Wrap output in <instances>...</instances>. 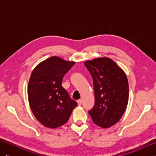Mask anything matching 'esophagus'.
<instances>
[{
  "instance_id": "1",
  "label": "esophagus",
  "mask_w": 156,
  "mask_h": 156,
  "mask_svg": "<svg viewBox=\"0 0 156 156\" xmlns=\"http://www.w3.org/2000/svg\"><path fill=\"white\" fill-rule=\"evenodd\" d=\"M77 102H78V105H79V106H80V105H82V101L81 99H79V100H78V101H77Z\"/></svg>"
}]
</instances>
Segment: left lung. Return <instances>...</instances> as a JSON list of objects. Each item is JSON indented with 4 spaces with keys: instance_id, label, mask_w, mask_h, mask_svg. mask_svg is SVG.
I'll list each match as a JSON object with an SVG mask.
<instances>
[{
    "instance_id": "obj_1",
    "label": "left lung",
    "mask_w": 156,
    "mask_h": 156,
    "mask_svg": "<svg viewBox=\"0 0 156 156\" xmlns=\"http://www.w3.org/2000/svg\"><path fill=\"white\" fill-rule=\"evenodd\" d=\"M92 77L95 102L88 111L96 125L102 128L114 125L125 112L129 100L125 73L111 59L105 57L84 62Z\"/></svg>"
}]
</instances>
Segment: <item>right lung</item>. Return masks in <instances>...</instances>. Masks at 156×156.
<instances>
[{
	"label": "right lung",
	"mask_w": 156,
	"mask_h": 156,
	"mask_svg": "<svg viewBox=\"0 0 156 156\" xmlns=\"http://www.w3.org/2000/svg\"><path fill=\"white\" fill-rule=\"evenodd\" d=\"M74 62L53 56L36 66L28 84V99L37 120L49 128H57L68 121L78 103L62 87V79Z\"/></svg>",
	"instance_id": "obj_1"
}]
</instances>
